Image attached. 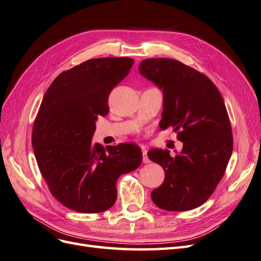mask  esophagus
Listing matches in <instances>:
<instances>
[{
	"label": "esophagus",
	"mask_w": 261,
	"mask_h": 261,
	"mask_svg": "<svg viewBox=\"0 0 261 261\" xmlns=\"http://www.w3.org/2000/svg\"><path fill=\"white\" fill-rule=\"evenodd\" d=\"M141 150H143V162L144 163H149L150 162V160L148 159V156H147V150H146V148L145 147H141Z\"/></svg>",
	"instance_id": "34e87169"
}]
</instances>
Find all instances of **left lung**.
Listing matches in <instances>:
<instances>
[{
  "label": "left lung",
  "mask_w": 261,
  "mask_h": 261,
  "mask_svg": "<svg viewBox=\"0 0 261 261\" xmlns=\"http://www.w3.org/2000/svg\"><path fill=\"white\" fill-rule=\"evenodd\" d=\"M139 72L163 90L160 128L172 127L183 150L152 149L151 161L165 172L163 184L151 193L158 207L187 211L206 202L223 177L233 150L231 122L222 96L209 78L172 59H147Z\"/></svg>",
  "instance_id": "8db88e82"
}]
</instances>
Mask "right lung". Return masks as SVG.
I'll use <instances>...</instances> for the list:
<instances>
[{
  "instance_id": "add662e5",
  "label": "right lung",
  "mask_w": 261,
  "mask_h": 261,
  "mask_svg": "<svg viewBox=\"0 0 261 261\" xmlns=\"http://www.w3.org/2000/svg\"><path fill=\"white\" fill-rule=\"evenodd\" d=\"M129 58H99L61 73L46 90L31 134L39 170L65 207L98 213L116 200V181L136 170L139 146L93 145L98 116L109 113L111 91L130 72Z\"/></svg>"
}]
</instances>
